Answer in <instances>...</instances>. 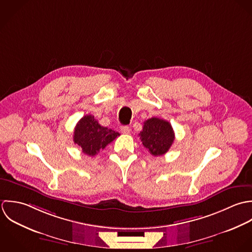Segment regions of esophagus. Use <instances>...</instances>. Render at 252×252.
I'll list each match as a JSON object with an SVG mask.
<instances>
[{
	"mask_svg": "<svg viewBox=\"0 0 252 252\" xmlns=\"http://www.w3.org/2000/svg\"><path fill=\"white\" fill-rule=\"evenodd\" d=\"M121 131H122L123 133L128 134V133H130V127L127 126H121Z\"/></svg>",
	"mask_w": 252,
	"mask_h": 252,
	"instance_id": "obj_1",
	"label": "esophagus"
}]
</instances>
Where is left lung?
Masks as SVG:
<instances>
[{"mask_svg": "<svg viewBox=\"0 0 252 252\" xmlns=\"http://www.w3.org/2000/svg\"><path fill=\"white\" fill-rule=\"evenodd\" d=\"M139 136L143 146L153 156L165 154L174 141V131L171 125L167 121L155 117L144 122Z\"/></svg>", "mask_w": 252, "mask_h": 252, "instance_id": "left-lung-1", "label": "left lung"}]
</instances>
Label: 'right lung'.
I'll list each match as a JSON object with an SVG mask.
<instances>
[{
    "label": "right lung",
    "mask_w": 252,
    "mask_h": 252,
    "mask_svg": "<svg viewBox=\"0 0 252 252\" xmlns=\"http://www.w3.org/2000/svg\"><path fill=\"white\" fill-rule=\"evenodd\" d=\"M118 136L119 132L102 126L93 115H87L78 122L73 138L83 153L95 156Z\"/></svg>",
    "instance_id": "1"
}]
</instances>
